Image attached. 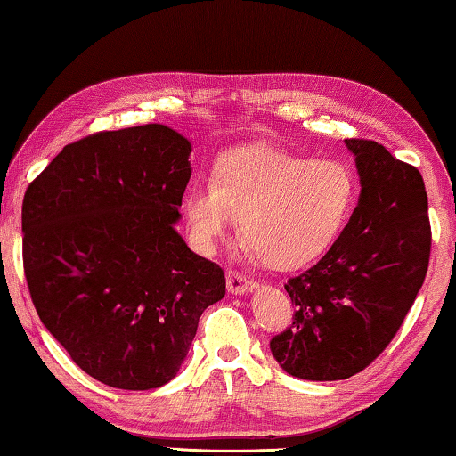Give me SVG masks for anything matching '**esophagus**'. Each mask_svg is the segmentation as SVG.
<instances>
[{
	"label": "esophagus",
	"mask_w": 456,
	"mask_h": 456,
	"mask_svg": "<svg viewBox=\"0 0 456 456\" xmlns=\"http://www.w3.org/2000/svg\"><path fill=\"white\" fill-rule=\"evenodd\" d=\"M256 289V282L251 278L243 276L237 270H227V290L231 295H243Z\"/></svg>",
	"instance_id": "obj_1"
}]
</instances>
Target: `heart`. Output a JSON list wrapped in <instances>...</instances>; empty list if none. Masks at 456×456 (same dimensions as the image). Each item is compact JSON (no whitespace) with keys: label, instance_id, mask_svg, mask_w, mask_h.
Instances as JSON below:
<instances>
[{"label":"heart","instance_id":"obj_1","mask_svg":"<svg viewBox=\"0 0 456 456\" xmlns=\"http://www.w3.org/2000/svg\"><path fill=\"white\" fill-rule=\"evenodd\" d=\"M356 200V180L339 161L311 159L270 145L237 147L182 199L190 235L215 249L241 216L243 249L276 270L317 260L338 240Z\"/></svg>","mask_w":456,"mask_h":456}]
</instances>
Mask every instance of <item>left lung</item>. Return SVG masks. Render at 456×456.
<instances>
[{"mask_svg":"<svg viewBox=\"0 0 456 456\" xmlns=\"http://www.w3.org/2000/svg\"><path fill=\"white\" fill-rule=\"evenodd\" d=\"M346 147L356 158L358 207L328 254L284 284L293 323L270 339L276 362L307 380L364 370L402 328L430 262L422 174L375 141Z\"/></svg>","mask_w":456,"mask_h":456,"instance_id":"1","label":"left lung"}]
</instances>
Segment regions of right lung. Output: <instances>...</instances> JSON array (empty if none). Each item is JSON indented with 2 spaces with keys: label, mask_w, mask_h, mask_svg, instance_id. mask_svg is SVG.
<instances>
[{
  "label": "right lung",
  "mask_w": 456,
  "mask_h": 456,
  "mask_svg": "<svg viewBox=\"0 0 456 456\" xmlns=\"http://www.w3.org/2000/svg\"><path fill=\"white\" fill-rule=\"evenodd\" d=\"M192 145L166 125L63 147L24 194V274L40 322L100 383L147 391L186 360L225 297L221 266L175 231Z\"/></svg>",
  "instance_id": "obj_1"
}]
</instances>
